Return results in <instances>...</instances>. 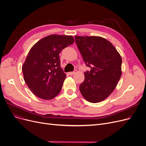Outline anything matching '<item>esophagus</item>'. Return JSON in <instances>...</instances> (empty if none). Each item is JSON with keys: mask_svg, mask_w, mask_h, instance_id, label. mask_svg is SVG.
Listing matches in <instances>:
<instances>
[{"mask_svg": "<svg viewBox=\"0 0 146 146\" xmlns=\"http://www.w3.org/2000/svg\"><path fill=\"white\" fill-rule=\"evenodd\" d=\"M74 73V72H68V74L72 76V75H73Z\"/></svg>", "mask_w": 146, "mask_h": 146, "instance_id": "obj_1", "label": "esophagus"}]
</instances>
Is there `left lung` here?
<instances>
[{
    "instance_id": "obj_1",
    "label": "left lung",
    "mask_w": 146,
    "mask_h": 146,
    "mask_svg": "<svg viewBox=\"0 0 146 146\" xmlns=\"http://www.w3.org/2000/svg\"><path fill=\"white\" fill-rule=\"evenodd\" d=\"M75 42L90 71L84 73L85 80L79 89L92 103L102 101L115 88L121 76L122 59L114 46L100 36H75Z\"/></svg>"
}]
</instances>
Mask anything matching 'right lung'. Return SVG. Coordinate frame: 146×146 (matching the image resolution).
<instances>
[{"label": "right lung", "instance_id": "1", "mask_svg": "<svg viewBox=\"0 0 146 146\" xmlns=\"http://www.w3.org/2000/svg\"><path fill=\"white\" fill-rule=\"evenodd\" d=\"M74 41L72 36L50 35L29 50L22 72L27 86L37 97L50 100L60 93L66 74L60 67L59 54Z\"/></svg>", "mask_w": 146, "mask_h": 146}]
</instances>
